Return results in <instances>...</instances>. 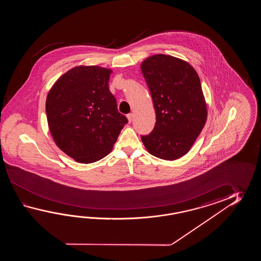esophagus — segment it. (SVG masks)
Instances as JSON below:
<instances>
[{
    "label": "esophagus",
    "instance_id": "obj_1",
    "mask_svg": "<svg viewBox=\"0 0 261 261\" xmlns=\"http://www.w3.org/2000/svg\"><path fill=\"white\" fill-rule=\"evenodd\" d=\"M127 117H128V122H132L133 120V114H128L127 115Z\"/></svg>",
    "mask_w": 261,
    "mask_h": 261
}]
</instances>
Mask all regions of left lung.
Wrapping results in <instances>:
<instances>
[{
	"mask_svg": "<svg viewBox=\"0 0 261 261\" xmlns=\"http://www.w3.org/2000/svg\"><path fill=\"white\" fill-rule=\"evenodd\" d=\"M155 111L154 129L141 136L151 155L174 161L189 152L205 125L207 107L200 77L187 61L151 56L141 64Z\"/></svg>",
	"mask_w": 261,
	"mask_h": 261,
	"instance_id": "8db88e82",
	"label": "left lung"
}]
</instances>
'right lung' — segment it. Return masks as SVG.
Instances as JSON below:
<instances>
[{
    "label": "right lung",
    "instance_id": "obj_1",
    "mask_svg": "<svg viewBox=\"0 0 261 261\" xmlns=\"http://www.w3.org/2000/svg\"><path fill=\"white\" fill-rule=\"evenodd\" d=\"M111 73L102 67H74L56 81L46 97V117L56 144L80 163L108 155L128 123L109 90Z\"/></svg>",
    "mask_w": 261,
    "mask_h": 261
}]
</instances>
